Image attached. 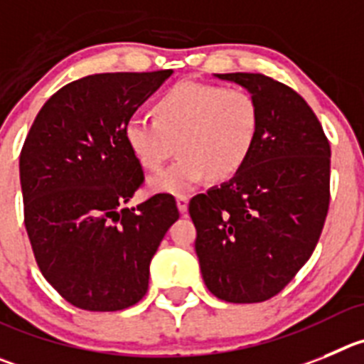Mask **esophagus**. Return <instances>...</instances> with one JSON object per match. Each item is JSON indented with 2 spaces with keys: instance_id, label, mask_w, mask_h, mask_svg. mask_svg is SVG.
Segmentation results:
<instances>
[{
  "instance_id": "esophagus-1",
  "label": "esophagus",
  "mask_w": 364,
  "mask_h": 364,
  "mask_svg": "<svg viewBox=\"0 0 364 364\" xmlns=\"http://www.w3.org/2000/svg\"><path fill=\"white\" fill-rule=\"evenodd\" d=\"M178 208L181 213H186V210H188V196H178Z\"/></svg>"
}]
</instances>
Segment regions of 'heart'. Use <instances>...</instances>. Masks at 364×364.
<instances>
[{"instance_id": "1", "label": "heart", "mask_w": 364, "mask_h": 364, "mask_svg": "<svg viewBox=\"0 0 364 364\" xmlns=\"http://www.w3.org/2000/svg\"><path fill=\"white\" fill-rule=\"evenodd\" d=\"M154 120L134 117L125 124L129 151L145 171H159L178 149L181 156L151 179L156 192L186 193L212 176L239 174L260 132V107L244 87L181 82L152 105Z\"/></svg>"}]
</instances>
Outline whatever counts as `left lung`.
Masks as SVG:
<instances>
[{
  "label": "left lung",
  "instance_id": "left-lung-1",
  "mask_svg": "<svg viewBox=\"0 0 364 364\" xmlns=\"http://www.w3.org/2000/svg\"><path fill=\"white\" fill-rule=\"evenodd\" d=\"M246 87L260 132L239 174L192 198L196 253L212 294L259 304L311 259L331 201V145L307 102L262 73H217Z\"/></svg>",
  "mask_w": 364,
  "mask_h": 364
}]
</instances>
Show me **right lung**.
Returning <instances> with one entry per match:
<instances>
[{
  "label": "right lung",
  "mask_w": 364,
  "mask_h": 364,
  "mask_svg": "<svg viewBox=\"0 0 364 364\" xmlns=\"http://www.w3.org/2000/svg\"><path fill=\"white\" fill-rule=\"evenodd\" d=\"M172 70L97 73L41 107L19 158L25 226L41 273L66 301L113 312L138 304L149 266L179 219L171 193L136 208L144 183L124 127Z\"/></svg>",
  "instance_id": "obj_1"
}]
</instances>
